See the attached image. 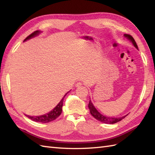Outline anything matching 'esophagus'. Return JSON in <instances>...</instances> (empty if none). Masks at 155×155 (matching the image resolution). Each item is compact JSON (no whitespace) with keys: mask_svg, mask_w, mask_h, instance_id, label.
Returning a JSON list of instances; mask_svg holds the SVG:
<instances>
[{"mask_svg":"<svg viewBox=\"0 0 155 155\" xmlns=\"http://www.w3.org/2000/svg\"><path fill=\"white\" fill-rule=\"evenodd\" d=\"M81 85H83V84H82L81 82H78V83L75 84V87H81Z\"/></svg>","mask_w":155,"mask_h":155,"instance_id":"1","label":"esophagus"}]
</instances>
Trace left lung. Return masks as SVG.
<instances>
[{"mask_svg": "<svg viewBox=\"0 0 155 155\" xmlns=\"http://www.w3.org/2000/svg\"><path fill=\"white\" fill-rule=\"evenodd\" d=\"M124 37L126 38L127 39H128V41H129L130 42H132L133 45L134 46V47H135L137 50H139V48H138V46L136 43L135 41H134V39L133 38V37L132 36H130L129 35H127V34H124ZM88 108H89V110H90V113L92 114V116L94 117L95 118H96L97 120H98V121L102 122V123H105V124H114V123H117L118 122L120 121L121 120H123V118L127 116V115H125V116L123 117H108V116H105V115H103V114H101V113L98 111V110L93 105V103H92V101H89V103H88Z\"/></svg>", "mask_w": 155, "mask_h": 155, "instance_id": "8db88e82", "label": "left lung"}]
</instances>
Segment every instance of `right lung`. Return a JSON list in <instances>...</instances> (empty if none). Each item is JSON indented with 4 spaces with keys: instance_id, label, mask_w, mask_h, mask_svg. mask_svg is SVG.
<instances>
[{
    "instance_id": "1",
    "label": "right lung",
    "mask_w": 155,
    "mask_h": 155,
    "mask_svg": "<svg viewBox=\"0 0 155 155\" xmlns=\"http://www.w3.org/2000/svg\"><path fill=\"white\" fill-rule=\"evenodd\" d=\"M42 31H36L34 32H32L31 35H30L26 38L24 41L23 42H25L28 40H30L32 38H34L35 37H37V36L39 35V34L41 33ZM69 92V91H68ZM67 93L65 94L64 96L62 97V98L61 99V101L59 102L58 104L52 110L49 111L48 113H46L45 114H42V115H39V116H30V115H28V114H25L26 116H27L28 118H30L32 120L35 121V122H39V123H49V122H51L52 120H55L56 118H58L59 116H60L61 113H62V104H63V101H64V98L66 96V95L67 94Z\"/></svg>"
}]
</instances>
